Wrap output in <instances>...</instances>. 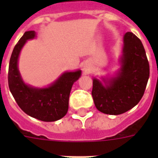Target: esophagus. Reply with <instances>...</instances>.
<instances>
[{"label": "esophagus", "instance_id": "1", "mask_svg": "<svg viewBox=\"0 0 158 158\" xmlns=\"http://www.w3.org/2000/svg\"><path fill=\"white\" fill-rule=\"evenodd\" d=\"M83 70H84L85 73H89V68H88V66H87V65H84V66H83Z\"/></svg>", "mask_w": 158, "mask_h": 158}]
</instances>
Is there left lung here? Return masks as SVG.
Masks as SVG:
<instances>
[{
	"instance_id": "left-lung-1",
	"label": "left lung",
	"mask_w": 158,
	"mask_h": 158,
	"mask_svg": "<svg viewBox=\"0 0 158 158\" xmlns=\"http://www.w3.org/2000/svg\"><path fill=\"white\" fill-rule=\"evenodd\" d=\"M120 68L115 76L93 79L92 96L97 109L107 115H120L137 105L149 78V64L139 38L128 32L123 38Z\"/></svg>"
}]
</instances>
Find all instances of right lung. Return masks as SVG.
I'll return each instance as SVG.
<instances>
[{"label": "right lung", "mask_w": 158, "mask_h": 158, "mask_svg": "<svg viewBox=\"0 0 158 158\" xmlns=\"http://www.w3.org/2000/svg\"><path fill=\"white\" fill-rule=\"evenodd\" d=\"M35 37L36 32L27 31L14 48L9 64V89L19 106L27 115L52 122L66 115L70 90L74 82L81 76V70L64 72L46 88H35L26 84L19 71V56L26 42Z\"/></svg>", "instance_id": "right-lung-1"}]
</instances>
